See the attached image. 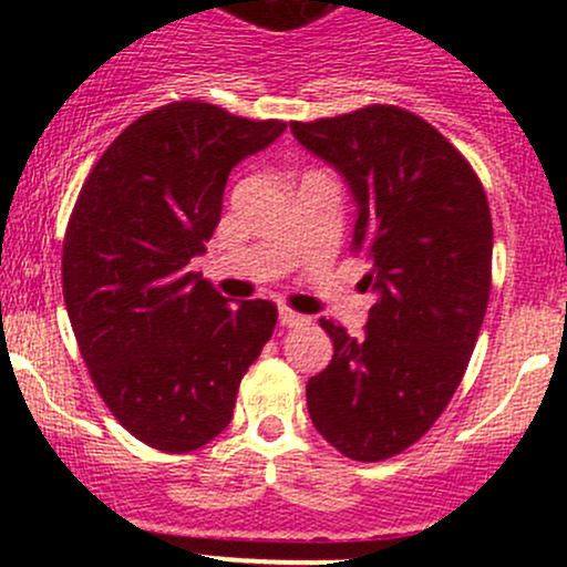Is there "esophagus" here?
Instances as JSON below:
<instances>
[{
  "instance_id": "1",
  "label": "esophagus",
  "mask_w": 567,
  "mask_h": 567,
  "mask_svg": "<svg viewBox=\"0 0 567 567\" xmlns=\"http://www.w3.org/2000/svg\"><path fill=\"white\" fill-rule=\"evenodd\" d=\"M306 320L303 315H298V311L288 309V306H279V324H285V328H292V324H301Z\"/></svg>"
}]
</instances>
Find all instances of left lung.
I'll use <instances>...</instances> for the list:
<instances>
[{
    "mask_svg": "<svg viewBox=\"0 0 567 567\" xmlns=\"http://www.w3.org/2000/svg\"><path fill=\"white\" fill-rule=\"evenodd\" d=\"M357 202L351 250L375 292L365 333L320 320L333 360L306 383L311 424L354 461L402 453L458 389L491 296L493 224L485 188L458 148L396 106L290 122Z\"/></svg>",
    "mask_w": 567,
    "mask_h": 567,
    "instance_id": "1",
    "label": "left lung"
}]
</instances>
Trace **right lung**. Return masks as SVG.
<instances>
[{
	"instance_id": "obj_1",
	"label": "right lung",
	"mask_w": 567,
	"mask_h": 567,
	"mask_svg": "<svg viewBox=\"0 0 567 567\" xmlns=\"http://www.w3.org/2000/svg\"><path fill=\"white\" fill-rule=\"evenodd\" d=\"M285 127L167 103L116 135L71 213L63 301L82 360L114 419L157 451L218 437L275 333V303L231 309L192 258L216 231L229 173Z\"/></svg>"
}]
</instances>
